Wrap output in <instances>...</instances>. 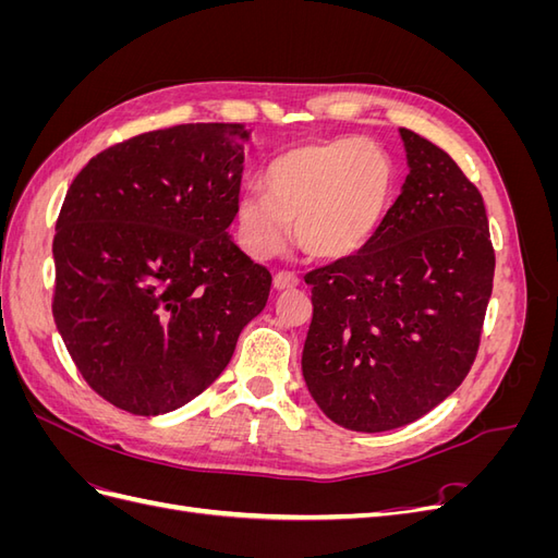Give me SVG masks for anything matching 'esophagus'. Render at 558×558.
<instances>
[{
  "label": "esophagus",
  "instance_id": "obj_1",
  "mask_svg": "<svg viewBox=\"0 0 558 558\" xmlns=\"http://www.w3.org/2000/svg\"><path fill=\"white\" fill-rule=\"evenodd\" d=\"M295 286H300V279L293 272H279L275 277V289L277 291H291V289H295Z\"/></svg>",
  "mask_w": 558,
  "mask_h": 558
}]
</instances>
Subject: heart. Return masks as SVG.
<instances>
[{
    "instance_id": "obj_1",
    "label": "heart",
    "mask_w": 558,
    "mask_h": 558,
    "mask_svg": "<svg viewBox=\"0 0 558 558\" xmlns=\"http://www.w3.org/2000/svg\"><path fill=\"white\" fill-rule=\"evenodd\" d=\"M393 165L373 142L342 137L283 150L265 170V193L234 207L238 240L251 258H272L295 240L316 260L356 256L391 207Z\"/></svg>"
}]
</instances>
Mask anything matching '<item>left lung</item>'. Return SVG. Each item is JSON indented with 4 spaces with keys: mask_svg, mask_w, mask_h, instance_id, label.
Masks as SVG:
<instances>
[{
    "mask_svg": "<svg viewBox=\"0 0 558 558\" xmlns=\"http://www.w3.org/2000/svg\"><path fill=\"white\" fill-rule=\"evenodd\" d=\"M410 174L356 256L305 277L310 396L337 426L384 433L428 414L475 361L496 256L486 209L442 148L400 128Z\"/></svg>",
    "mask_w": 558,
    "mask_h": 558,
    "instance_id": "left-lung-1",
    "label": "left lung"
}]
</instances>
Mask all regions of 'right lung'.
Instances as JSON below:
<instances>
[{
    "mask_svg": "<svg viewBox=\"0 0 558 558\" xmlns=\"http://www.w3.org/2000/svg\"><path fill=\"white\" fill-rule=\"evenodd\" d=\"M238 123L156 130L97 154L64 195L53 318L95 393L140 416L179 410L230 363L272 277L232 242Z\"/></svg>",
    "mask_w": 558,
    "mask_h": 558,
    "instance_id": "right-lung-1",
    "label": "right lung"
}]
</instances>
